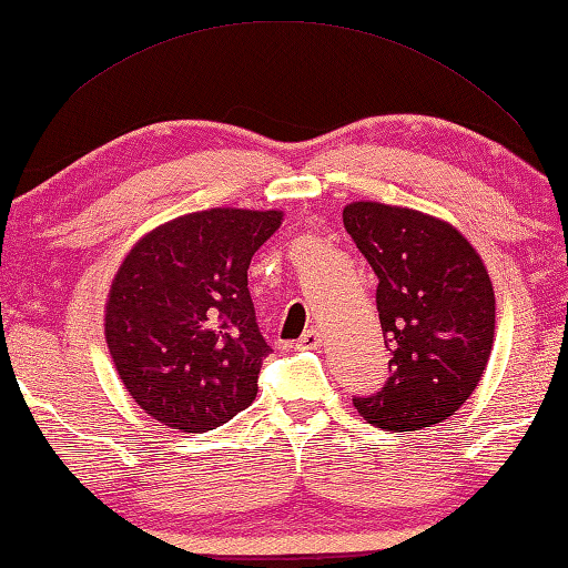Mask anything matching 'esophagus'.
<instances>
[{
	"instance_id": "esophagus-1",
	"label": "esophagus",
	"mask_w": 568,
	"mask_h": 568,
	"mask_svg": "<svg viewBox=\"0 0 568 568\" xmlns=\"http://www.w3.org/2000/svg\"><path fill=\"white\" fill-rule=\"evenodd\" d=\"M320 343H323V333H320L317 327H311V329H305L301 339H297V347L315 349V347H320Z\"/></svg>"
}]
</instances>
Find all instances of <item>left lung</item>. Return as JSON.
<instances>
[{
	"mask_svg": "<svg viewBox=\"0 0 568 568\" xmlns=\"http://www.w3.org/2000/svg\"><path fill=\"white\" fill-rule=\"evenodd\" d=\"M343 223L377 275L389 377L353 397L369 425L417 432L469 399L494 345V291L479 253L449 223L419 211L355 201Z\"/></svg>",
	"mask_w": 568,
	"mask_h": 568,
	"instance_id": "obj_1",
	"label": "left lung"
}]
</instances>
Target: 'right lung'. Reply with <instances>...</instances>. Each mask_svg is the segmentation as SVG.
I'll use <instances>...</instances> for the list:
<instances>
[{"instance_id":"right-lung-1","label":"right lung","mask_w":568,"mask_h":568,"mask_svg":"<svg viewBox=\"0 0 568 568\" xmlns=\"http://www.w3.org/2000/svg\"><path fill=\"white\" fill-rule=\"evenodd\" d=\"M281 211L211 209L161 225L113 277L106 343L123 387L161 425L205 432L251 405L271 353L248 265Z\"/></svg>"}]
</instances>
